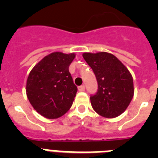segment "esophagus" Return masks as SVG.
I'll return each instance as SVG.
<instances>
[{
	"label": "esophagus",
	"mask_w": 158,
	"mask_h": 158,
	"mask_svg": "<svg viewBox=\"0 0 158 158\" xmlns=\"http://www.w3.org/2000/svg\"><path fill=\"white\" fill-rule=\"evenodd\" d=\"M85 86L84 85H81V86H79V87H78V90H79V91L80 92H82V91H85Z\"/></svg>",
	"instance_id": "obj_1"
}]
</instances>
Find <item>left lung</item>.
I'll list each match as a JSON object with an SVG mask.
<instances>
[{
	"label": "left lung",
	"mask_w": 158,
	"mask_h": 158,
	"mask_svg": "<svg viewBox=\"0 0 158 158\" xmlns=\"http://www.w3.org/2000/svg\"><path fill=\"white\" fill-rule=\"evenodd\" d=\"M98 83V91L90 97L94 111L102 117L115 118L126 111L133 98L132 75L122 62L107 52L82 54Z\"/></svg>",
	"instance_id": "8db88e82"
}]
</instances>
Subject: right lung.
Wrapping results in <instances>:
<instances>
[{
  "mask_svg": "<svg viewBox=\"0 0 158 158\" xmlns=\"http://www.w3.org/2000/svg\"><path fill=\"white\" fill-rule=\"evenodd\" d=\"M75 56L74 53L53 52L31 70L26 94L32 107L42 116L58 118L72 106L77 89L73 82L69 66Z\"/></svg>",
  "mask_w": 158,
  "mask_h": 158,
  "instance_id": "right-lung-1",
  "label": "right lung"
}]
</instances>
